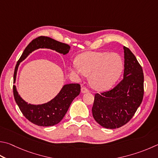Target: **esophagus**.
I'll return each mask as SVG.
<instances>
[{"label":"esophagus","instance_id":"obj_1","mask_svg":"<svg viewBox=\"0 0 158 158\" xmlns=\"http://www.w3.org/2000/svg\"><path fill=\"white\" fill-rule=\"evenodd\" d=\"M81 93H89V90H88V88H85V87H82L81 89Z\"/></svg>","mask_w":158,"mask_h":158}]
</instances>
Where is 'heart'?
Listing matches in <instances>:
<instances>
[{"instance_id": "heart-1", "label": "heart", "mask_w": 158, "mask_h": 158, "mask_svg": "<svg viewBox=\"0 0 158 158\" xmlns=\"http://www.w3.org/2000/svg\"><path fill=\"white\" fill-rule=\"evenodd\" d=\"M76 66L72 68L73 73L90 76V84L99 90L113 86L121 75L124 62L117 53L107 52H88L77 57Z\"/></svg>"}]
</instances>
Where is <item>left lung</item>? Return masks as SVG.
<instances>
[{"label":"left lung","mask_w":158,"mask_h":158,"mask_svg":"<svg viewBox=\"0 0 158 158\" xmlns=\"http://www.w3.org/2000/svg\"><path fill=\"white\" fill-rule=\"evenodd\" d=\"M124 50V78L113 89L94 94L93 116L102 127L114 129L131 119L144 97V73L136 57Z\"/></svg>","instance_id":"obj_1"}]
</instances>
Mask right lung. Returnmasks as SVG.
Listing matches in <instances>:
<instances>
[{
    "label": "right lung",
    "mask_w": 158,
    "mask_h": 158,
    "mask_svg": "<svg viewBox=\"0 0 158 158\" xmlns=\"http://www.w3.org/2000/svg\"><path fill=\"white\" fill-rule=\"evenodd\" d=\"M48 48L58 52L66 54L69 52L70 46L64 43L57 41L50 37L41 36L31 41L25 48L21 56L16 65L14 73V83H15L17 70L22 61L35 50ZM81 91L79 84H70L64 85L61 91L51 101L44 104L33 105L27 104L19 95L16 85H13L14 99L26 119L33 124L40 127H50L57 124L64 118L72 102Z\"/></svg>",
    "instance_id": "right-lung-1"
}]
</instances>
